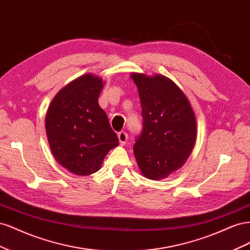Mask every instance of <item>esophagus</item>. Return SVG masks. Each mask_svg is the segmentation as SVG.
<instances>
[{
	"instance_id": "34e87169",
	"label": "esophagus",
	"mask_w": 250,
	"mask_h": 250,
	"mask_svg": "<svg viewBox=\"0 0 250 250\" xmlns=\"http://www.w3.org/2000/svg\"><path fill=\"white\" fill-rule=\"evenodd\" d=\"M118 138H119V142L121 145H125L127 140H128V134L125 131H121L118 133Z\"/></svg>"
}]
</instances>
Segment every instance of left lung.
Here are the masks:
<instances>
[{"label":"left lung","mask_w":250,"mask_h":250,"mask_svg":"<svg viewBox=\"0 0 250 250\" xmlns=\"http://www.w3.org/2000/svg\"><path fill=\"white\" fill-rule=\"evenodd\" d=\"M139 90L143 129L133 152L142 174L163 179L183 167L194 148L196 118L186 95L171 79L133 73Z\"/></svg>","instance_id":"8db88e82"}]
</instances>
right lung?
<instances>
[{
    "instance_id": "obj_1",
    "label": "right lung",
    "mask_w": 250,
    "mask_h": 250,
    "mask_svg": "<svg viewBox=\"0 0 250 250\" xmlns=\"http://www.w3.org/2000/svg\"><path fill=\"white\" fill-rule=\"evenodd\" d=\"M103 80L86 74L60 89L46 115V131L59 165L76 175L100 169L108 151L119 145L98 98Z\"/></svg>"
}]
</instances>
